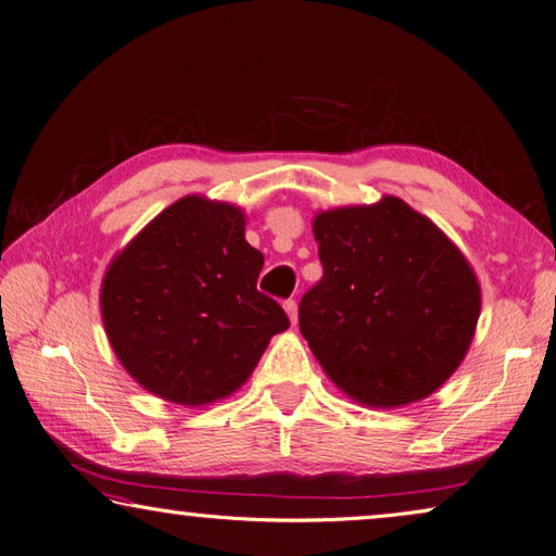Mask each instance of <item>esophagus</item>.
<instances>
[{
  "mask_svg": "<svg viewBox=\"0 0 556 556\" xmlns=\"http://www.w3.org/2000/svg\"><path fill=\"white\" fill-rule=\"evenodd\" d=\"M283 309H287L291 325H295V321H299V303L287 301V303H283Z\"/></svg>",
  "mask_w": 556,
  "mask_h": 556,
  "instance_id": "34e87169",
  "label": "esophagus"
}]
</instances>
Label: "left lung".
Segmentation results:
<instances>
[{
	"label": "left lung",
	"mask_w": 556,
	"mask_h": 556,
	"mask_svg": "<svg viewBox=\"0 0 556 556\" xmlns=\"http://www.w3.org/2000/svg\"><path fill=\"white\" fill-rule=\"evenodd\" d=\"M313 235L325 275L299 321L331 383L379 409L441 389L481 317V283L457 243L397 197L319 211Z\"/></svg>",
	"instance_id": "1"
}]
</instances>
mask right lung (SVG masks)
Returning <instances> with one entry per match:
<instances>
[{"mask_svg":"<svg viewBox=\"0 0 556 556\" xmlns=\"http://www.w3.org/2000/svg\"><path fill=\"white\" fill-rule=\"evenodd\" d=\"M263 263L239 205L199 193L167 205L101 279L103 331L125 371L182 407L237 393L289 329L279 303L255 289Z\"/></svg>","mask_w":556,"mask_h":556,"instance_id":"right-lung-1","label":"right lung"}]
</instances>
